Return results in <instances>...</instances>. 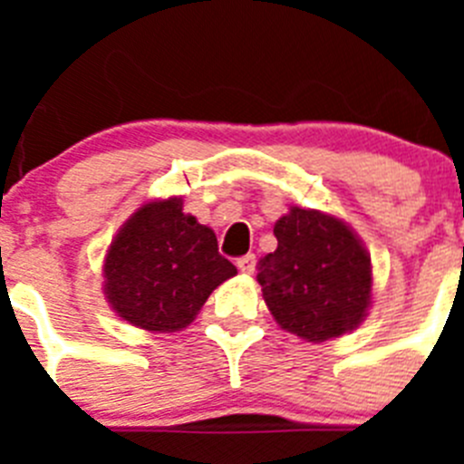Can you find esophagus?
Returning a JSON list of instances; mask_svg holds the SVG:
<instances>
[{
    "mask_svg": "<svg viewBox=\"0 0 464 464\" xmlns=\"http://www.w3.org/2000/svg\"><path fill=\"white\" fill-rule=\"evenodd\" d=\"M237 267H239V272H244V274H253L256 272V256H253V253H248V256L239 257V260H237Z\"/></svg>",
    "mask_w": 464,
    "mask_h": 464,
    "instance_id": "obj_1",
    "label": "esophagus"
}]
</instances>
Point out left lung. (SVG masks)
Returning <instances> with one entry per match:
<instances>
[{
  "instance_id": "left-lung-1",
  "label": "left lung",
  "mask_w": 464,
  "mask_h": 464,
  "mask_svg": "<svg viewBox=\"0 0 464 464\" xmlns=\"http://www.w3.org/2000/svg\"><path fill=\"white\" fill-rule=\"evenodd\" d=\"M278 246L260 260L262 297L283 330L327 342L355 330L372 302V262L334 216L293 207L274 225Z\"/></svg>"
}]
</instances>
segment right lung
I'll list each match as a JSON object with an SVG mask.
<instances>
[{"mask_svg": "<svg viewBox=\"0 0 464 464\" xmlns=\"http://www.w3.org/2000/svg\"><path fill=\"white\" fill-rule=\"evenodd\" d=\"M235 274L213 229L183 213L181 197H169L143 204L122 225L106 253L104 295L122 321L176 332Z\"/></svg>", "mask_w": 464, "mask_h": 464, "instance_id": "add662e5", "label": "right lung"}]
</instances>
